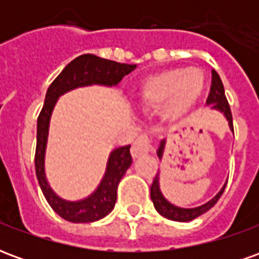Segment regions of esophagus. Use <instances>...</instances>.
Wrapping results in <instances>:
<instances>
[{"mask_svg": "<svg viewBox=\"0 0 259 259\" xmlns=\"http://www.w3.org/2000/svg\"><path fill=\"white\" fill-rule=\"evenodd\" d=\"M150 148H151V144H150V139L147 136H140L137 140L133 143L132 146V157L139 158L141 155H146L150 152Z\"/></svg>", "mask_w": 259, "mask_h": 259, "instance_id": "1", "label": "esophagus"}]
</instances>
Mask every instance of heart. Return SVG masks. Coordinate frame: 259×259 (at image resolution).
Wrapping results in <instances>:
<instances>
[{
  "mask_svg": "<svg viewBox=\"0 0 259 259\" xmlns=\"http://www.w3.org/2000/svg\"><path fill=\"white\" fill-rule=\"evenodd\" d=\"M204 74L197 68H172L150 74L137 90V104L146 111H161L168 122L185 119L204 91Z\"/></svg>",
  "mask_w": 259,
  "mask_h": 259,
  "instance_id": "b5f03b06",
  "label": "heart"
}]
</instances>
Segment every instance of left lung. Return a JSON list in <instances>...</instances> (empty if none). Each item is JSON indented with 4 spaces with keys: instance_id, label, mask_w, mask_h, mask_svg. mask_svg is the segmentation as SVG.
<instances>
[{
    "instance_id": "8db88e82",
    "label": "left lung",
    "mask_w": 259,
    "mask_h": 259,
    "mask_svg": "<svg viewBox=\"0 0 259 259\" xmlns=\"http://www.w3.org/2000/svg\"><path fill=\"white\" fill-rule=\"evenodd\" d=\"M206 105H209L212 111H218V112L222 113L225 119L228 120L229 129L232 130V133H233V119H232L230 107H229L228 100L225 97V89H223L222 80H221L219 74L215 70H212L211 93H209V97L206 100ZM163 151H165V140L159 143V147H158L157 150V155L159 159H162ZM226 183H228V180H226ZM226 183L222 186L221 190L218 191V194L215 197H212L209 201H206L205 204L194 206V208H182V206H178L172 204V202H169L163 197L161 187H159V174H157V176L154 178V182H152L151 189H150V195H151V200L154 202L155 209L162 217L168 218L170 221H176V222H190L195 218L201 217L202 213H205L206 211H209L212 206L217 204L218 200L221 198V195L225 191Z\"/></svg>"
}]
</instances>
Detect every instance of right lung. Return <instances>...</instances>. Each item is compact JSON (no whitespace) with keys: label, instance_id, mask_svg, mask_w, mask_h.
<instances>
[{"label":"right lung","instance_id":"add662e5","mask_svg":"<svg viewBox=\"0 0 259 259\" xmlns=\"http://www.w3.org/2000/svg\"><path fill=\"white\" fill-rule=\"evenodd\" d=\"M133 69H136V65L119 64L115 61L100 58L94 54H83L69 62L48 87L44 105L37 119V146L34 158L36 176L48 204L65 221L73 223L96 222L111 213L116 202L119 182L132 165V155L130 146L115 148L108 157L105 174L100 185L90 195L76 201L59 197L50 186L46 175V152L54 108L59 97L80 87H115Z\"/></svg>","mask_w":259,"mask_h":259}]
</instances>
